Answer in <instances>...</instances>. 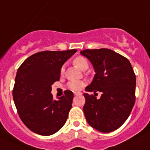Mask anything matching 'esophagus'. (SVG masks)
I'll list each match as a JSON object with an SVG mask.
<instances>
[{
  "instance_id": "obj_1",
  "label": "esophagus",
  "mask_w": 150,
  "mask_h": 150,
  "mask_svg": "<svg viewBox=\"0 0 150 150\" xmlns=\"http://www.w3.org/2000/svg\"><path fill=\"white\" fill-rule=\"evenodd\" d=\"M79 95H81V93H75V96H79Z\"/></svg>"
}]
</instances>
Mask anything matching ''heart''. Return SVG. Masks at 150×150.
<instances>
[{
    "label": "heart",
    "instance_id": "1",
    "mask_svg": "<svg viewBox=\"0 0 150 150\" xmlns=\"http://www.w3.org/2000/svg\"><path fill=\"white\" fill-rule=\"evenodd\" d=\"M74 63L82 70H85L86 68H88L89 67V63L87 59L83 56H77L74 59ZM61 74H63L64 72V65H63L61 68L60 70ZM85 82L83 81H71L68 82V88L71 91L79 92L85 86Z\"/></svg>",
    "mask_w": 150,
    "mask_h": 150
}]
</instances>
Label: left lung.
I'll use <instances>...</instances> for the list:
<instances>
[{
  "mask_svg": "<svg viewBox=\"0 0 150 150\" xmlns=\"http://www.w3.org/2000/svg\"><path fill=\"white\" fill-rule=\"evenodd\" d=\"M81 54L91 61L96 71L86 90L102 93L98 100L84 93L86 119L99 132H113L125 122L135 104L136 79L132 66L126 57L106 48L83 50Z\"/></svg>",
  "mask_w": 150,
  "mask_h": 150,
  "instance_id": "1",
  "label": "left lung"
}]
</instances>
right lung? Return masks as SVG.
<instances>
[{"label": "right lung", "mask_w": 150, "mask_h": 150, "mask_svg": "<svg viewBox=\"0 0 150 150\" xmlns=\"http://www.w3.org/2000/svg\"><path fill=\"white\" fill-rule=\"evenodd\" d=\"M77 50L41 51L29 57L18 69L13 100L24 125L41 135L56 133L65 124L71 109L73 93L54 100L51 86L60 80L64 63Z\"/></svg>", "instance_id": "1"}]
</instances>
